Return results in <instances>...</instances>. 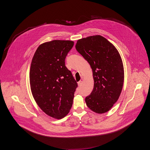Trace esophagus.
Returning a JSON list of instances; mask_svg holds the SVG:
<instances>
[{
    "instance_id": "34e87169",
    "label": "esophagus",
    "mask_w": 150,
    "mask_h": 150,
    "mask_svg": "<svg viewBox=\"0 0 150 150\" xmlns=\"http://www.w3.org/2000/svg\"><path fill=\"white\" fill-rule=\"evenodd\" d=\"M82 82H83V79H81L78 82V85H81L82 83Z\"/></svg>"
}]
</instances>
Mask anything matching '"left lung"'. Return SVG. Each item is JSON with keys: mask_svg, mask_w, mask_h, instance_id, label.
I'll use <instances>...</instances> for the list:
<instances>
[{"mask_svg": "<svg viewBox=\"0 0 150 150\" xmlns=\"http://www.w3.org/2000/svg\"><path fill=\"white\" fill-rule=\"evenodd\" d=\"M75 48L93 70L94 88L85 97L87 105L98 114L109 111L119 99L124 81L123 65L119 52L100 35L78 40Z\"/></svg>", "mask_w": 150, "mask_h": 150, "instance_id": "8db88e82", "label": "left lung"}]
</instances>
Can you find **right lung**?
Masks as SVG:
<instances>
[{
	"label": "right lung",
	"instance_id": "add662e5",
	"mask_svg": "<svg viewBox=\"0 0 150 150\" xmlns=\"http://www.w3.org/2000/svg\"><path fill=\"white\" fill-rule=\"evenodd\" d=\"M74 45L70 40L44 42L31 61L30 83L33 96L42 111L57 119L69 112L78 87L65 62Z\"/></svg>",
	"mask_w": 150,
	"mask_h": 150
}]
</instances>
